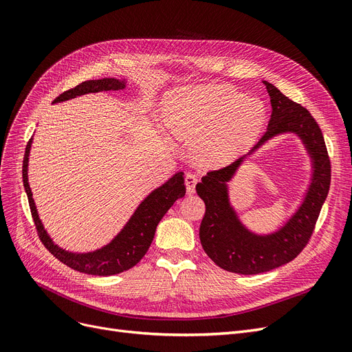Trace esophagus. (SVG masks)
Returning <instances> with one entry per match:
<instances>
[{"mask_svg": "<svg viewBox=\"0 0 352 352\" xmlns=\"http://www.w3.org/2000/svg\"><path fill=\"white\" fill-rule=\"evenodd\" d=\"M199 177L193 173H188L185 177V185H186V192L188 195H193L195 193V188H196V183H197Z\"/></svg>", "mask_w": 352, "mask_h": 352, "instance_id": "34e87169", "label": "esophagus"}]
</instances>
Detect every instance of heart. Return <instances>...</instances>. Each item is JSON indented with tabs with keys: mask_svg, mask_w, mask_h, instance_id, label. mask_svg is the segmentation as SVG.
<instances>
[{
	"mask_svg": "<svg viewBox=\"0 0 352 352\" xmlns=\"http://www.w3.org/2000/svg\"><path fill=\"white\" fill-rule=\"evenodd\" d=\"M164 122L175 136L195 139L200 162L217 164L252 143L265 123L261 100L226 86L180 89L169 94Z\"/></svg>",
	"mask_w": 352,
	"mask_h": 352,
	"instance_id": "obj_1",
	"label": "heart"
}]
</instances>
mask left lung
Returning a JSON list of instances; mask_svg holds the SVG:
<instances>
[{
  "instance_id": "8db88e82",
  "label": "left lung",
  "mask_w": 352,
  "mask_h": 352,
  "mask_svg": "<svg viewBox=\"0 0 352 352\" xmlns=\"http://www.w3.org/2000/svg\"><path fill=\"white\" fill-rule=\"evenodd\" d=\"M271 97L272 114L261 140L239 160L212 170L196 185L206 205L199 238L208 256L225 271L256 275L295 259L314 232L331 183V162L322 131L311 113L263 81ZM294 132L303 140L313 162V176L303 204L282 228L266 236L249 231L239 221L228 200L227 182L241 162L275 135Z\"/></svg>"
}]
</instances>
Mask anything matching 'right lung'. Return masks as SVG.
Here are the masks:
<instances>
[{
    "mask_svg": "<svg viewBox=\"0 0 352 352\" xmlns=\"http://www.w3.org/2000/svg\"><path fill=\"white\" fill-rule=\"evenodd\" d=\"M126 87V80L119 78H100V80H87L82 81L81 85L76 86L60 94L53 103L65 102V100L74 98L77 96H82L87 93H98V91H110V90H123ZM32 139H30L25 155L23 162V182L24 189L28 197V204L31 209L32 219H34L38 236L44 246L52 252L58 261L70 266L72 270L98 276H110L124 272L130 267L140 262V259L146 255L148 246L152 245L155 238V232L162 221L164 213L169 210L177 199L183 197L186 193L185 179L183 172H177L169 180L164 182L162 186L155 189L144 197L143 202L138 206L135 213L131 214L129 222L123 226V229L117 233L110 243L100 248L93 252L76 254L65 250L56 245L53 239L48 236L47 230L44 229L38 212L32 199V193L28 185V156L31 148Z\"/></svg>",
    "mask_w": 352,
    "mask_h": 352,
    "instance_id": "obj_1",
    "label": "right lung"
}]
</instances>
